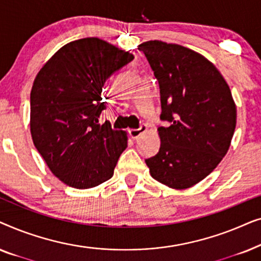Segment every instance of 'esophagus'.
<instances>
[{
	"label": "esophagus",
	"mask_w": 261,
	"mask_h": 261,
	"mask_svg": "<svg viewBox=\"0 0 261 261\" xmlns=\"http://www.w3.org/2000/svg\"><path fill=\"white\" fill-rule=\"evenodd\" d=\"M146 130H147V124L142 123L141 126L138 128V129H130V130H128V132H129V135H130L132 139H138L141 134H144Z\"/></svg>",
	"instance_id": "34e87169"
}]
</instances>
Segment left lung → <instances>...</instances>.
Wrapping results in <instances>:
<instances>
[{
	"mask_svg": "<svg viewBox=\"0 0 261 261\" xmlns=\"http://www.w3.org/2000/svg\"><path fill=\"white\" fill-rule=\"evenodd\" d=\"M158 80L162 102L160 148L145 162L155 180L188 189L210 174L228 151L237 126L230 89L213 63L177 44L139 45Z\"/></svg>",
	"mask_w": 261,
	"mask_h": 261,
	"instance_id": "obj_1",
	"label": "left lung"
}]
</instances>
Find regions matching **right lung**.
Here are the masks:
<instances>
[{"instance_id": "add662e5", "label": "right lung", "mask_w": 261, "mask_h": 261, "mask_svg": "<svg viewBox=\"0 0 261 261\" xmlns=\"http://www.w3.org/2000/svg\"><path fill=\"white\" fill-rule=\"evenodd\" d=\"M134 59L98 38L71 41L41 67L31 91V134L63 183L90 189L114 174L127 134L101 124L106 81Z\"/></svg>"}]
</instances>
